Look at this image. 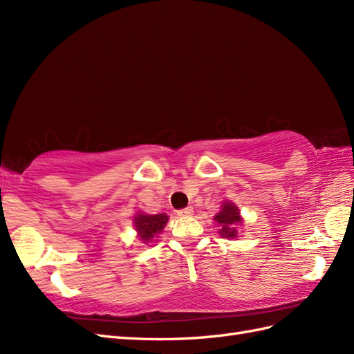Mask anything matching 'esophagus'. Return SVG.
Listing matches in <instances>:
<instances>
[{
  "label": "esophagus",
  "mask_w": 354,
  "mask_h": 354,
  "mask_svg": "<svg viewBox=\"0 0 354 354\" xmlns=\"http://www.w3.org/2000/svg\"><path fill=\"white\" fill-rule=\"evenodd\" d=\"M192 212H194V208H192V207L181 208V209L177 211V214H178L180 217H189V216H192Z\"/></svg>",
  "instance_id": "esophagus-1"
}]
</instances>
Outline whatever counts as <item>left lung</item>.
<instances>
[{
    "label": "left lung",
    "instance_id": "1",
    "mask_svg": "<svg viewBox=\"0 0 354 354\" xmlns=\"http://www.w3.org/2000/svg\"><path fill=\"white\" fill-rule=\"evenodd\" d=\"M220 226V234L224 238H236L238 230H236V224L242 221L239 216V209L233 205L230 202H224V205L221 207V211L214 217Z\"/></svg>",
    "mask_w": 354,
    "mask_h": 354
}]
</instances>
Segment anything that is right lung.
Wrapping results in <instances>:
<instances>
[{
    "label": "right lung",
    "mask_w": 354,
    "mask_h": 354,
    "mask_svg": "<svg viewBox=\"0 0 354 354\" xmlns=\"http://www.w3.org/2000/svg\"><path fill=\"white\" fill-rule=\"evenodd\" d=\"M168 221V216L165 214H156V216H145V214H137L134 217V226L138 232L140 239L147 243L153 239L155 234L162 232Z\"/></svg>",
    "instance_id": "add662e5"
}]
</instances>
